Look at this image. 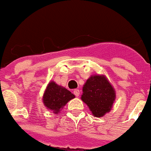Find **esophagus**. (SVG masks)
<instances>
[{
  "label": "esophagus",
  "instance_id": "esophagus-1",
  "mask_svg": "<svg viewBox=\"0 0 151 151\" xmlns=\"http://www.w3.org/2000/svg\"><path fill=\"white\" fill-rule=\"evenodd\" d=\"M74 94L75 95V96H77V97H78L79 95H80V90L77 89H74Z\"/></svg>",
  "mask_w": 151,
  "mask_h": 151
}]
</instances>
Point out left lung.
Here are the masks:
<instances>
[{"mask_svg": "<svg viewBox=\"0 0 151 151\" xmlns=\"http://www.w3.org/2000/svg\"><path fill=\"white\" fill-rule=\"evenodd\" d=\"M115 98L114 89L104 75L91 76L83 87L81 99L96 117L110 112Z\"/></svg>", "mask_w": 151, "mask_h": 151, "instance_id": "left-lung-1", "label": "left lung"}]
</instances>
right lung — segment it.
<instances>
[{
  "mask_svg": "<svg viewBox=\"0 0 151 151\" xmlns=\"http://www.w3.org/2000/svg\"><path fill=\"white\" fill-rule=\"evenodd\" d=\"M74 98V95L70 91L51 81L43 93V102L47 109L59 114L64 106Z\"/></svg>",
  "mask_w": 151,
  "mask_h": 151,
  "instance_id": "1",
  "label": "right lung"
}]
</instances>
